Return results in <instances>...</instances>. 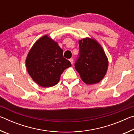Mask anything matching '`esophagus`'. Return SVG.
<instances>
[{
	"mask_svg": "<svg viewBox=\"0 0 134 134\" xmlns=\"http://www.w3.org/2000/svg\"><path fill=\"white\" fill-rule=\"evenodd\" d=\"M69 61H70V63H71V64H73V58H70V60H69Z\"/></svg>",
	"mask_w": 134,
	"mask_h": 134,
	"instance_id": "34e87169",
	"label": "esophagus"
}]
</instances>
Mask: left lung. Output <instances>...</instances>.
Masks as SVG:
<instances>
[{
    "mask_svg": "<svg viewBox=\"0 0 134 134\" xmlns=\"http://www.w3.org/2000/svg\"><path fill=\"white\" fill-rule=\"evenodd\" d=\"M79 44L75 69L87 85L99 83L105 76L108 67V58L102 47L96 40L89 38L79 40Z\"/></svg>",
    "mask_w": 134,
    "mask_h": 134,
    "instance_id": "left-lung-1",
    "label": "left lung"
}]
</instances>
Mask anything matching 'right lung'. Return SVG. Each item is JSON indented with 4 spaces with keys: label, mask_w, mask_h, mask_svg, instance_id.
Segmentation results:
<instances>
[{
    "label": "right lung",
    "mask_w": 134,
    "mask_h": 134,
    "mask_svg": "<svg viewBox=\"0 0 134 134\" xmlns=\"http://www.w3.org/2000/svg\"><path fill=\"white\" fill-rule=\"evenodd\" d=\"M26 66L32 80L44 87L56 85L71 63L63 57L58 43L45 35L35 42L27 55Z\"/></svg>",
    "instance_id": "1"
}]
</instances>
